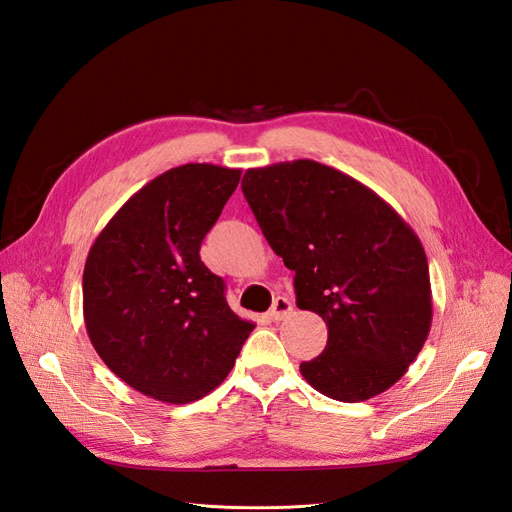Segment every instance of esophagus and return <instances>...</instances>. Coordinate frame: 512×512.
<instances>
[{
    "instance_id": "obj_1",
    "label": "esophagus",
    "mask_w": 512,
    "mask_h": 512,
    "mask_svg": "<svg viewBox=\"0 0 512 512\" xmlns=\"http://www.w3.org/2000/svg\"><path fill=\"white\" fill-rule=\"evenodd\" d=\"M288 314H292V303H290V299H286V297H275V299H273V305H271V309H269V318H271L273 322H280V320H284Z\"/></svg>"
}]
</instances>
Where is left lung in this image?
<instances>
[{
	"label": "left lung",
	"mask_w": 512,
	"mask_h": 512,
	"mask_svg": "<svg viewBox=\"0 0 512 512\" xmlns=\"http://www.w3.org/2000/svg\"><path fill=\"white\" fill-rule=\"evenodd\" d=\"M243 196L271 250L294 271L299 309L327 322L303 378L337 401H365L406 374L431 327L427 256L367 185L314 160L250 168Z\"/></svg>",
	"instance_id": "left-lung-1"
}]
</instances>
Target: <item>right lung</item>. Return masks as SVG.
I'll return each instance as SVG.
<instances>
[{
    "label": "right lung",
    "mask_w": 512,
    "mask_h": 512,
    "mask_svg": "<svg viewBox=\"0 0 512 512\" xmlns=\"http://www.w3.org/2000/svg\"><path fill=\"white\" fill-rule=\"evenodd\" d=\"M239 179V168L215 164L170 168L113 215L87 254L91 344L117 378L164 404L209 395L254 331L198 254Z\"/></svg>",
    "instance_id": "right-lung-1"
}]
</instances>
